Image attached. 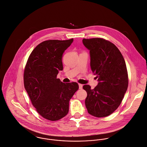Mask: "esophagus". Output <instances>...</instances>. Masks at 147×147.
<instances>
[{
    "label": "esophagus",
    "instance_id": "obj_1",
    "mask_svg": "<svg viewBox=\"0 0 147 147\" xmlns=\"http://www.w3.org/2000/svg\"><path fill=\"white\" fill-rule=\"evenodd\" d=\"M78 85H79V88H80V89L82 88V87H83V85H82V84H78Z\"/></svg>",
    "mask_w": 147,
    "mask_h": 147
}]
</instances>
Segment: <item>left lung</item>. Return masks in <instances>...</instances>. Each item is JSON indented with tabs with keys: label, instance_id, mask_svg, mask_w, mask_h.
<instances>
[{
	"label": "left lung",
	"instance_id": "1",
	"mask_svg": "<svg viewBox=\"0 0 147 147\" xmlns=\"http://www.w3.org/2000/svg\"><path fill=\"white\" fill-rule=\"evenodd\" d=\"M90 50V66L98 78V85L91 89L85 85V105L88 114L97 117L113 114L120 106L128 88L126 64L121 52L111 42L102 38H84Z\"/></svg>",
	"mask_w": 147,
	"mask_h": 147
}]
</instances>
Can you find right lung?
I'll return each instance as SVG.
<instances>
[{"instance_id":"add662e5","label":"right lung","mask_w":147,"mask_h":147,"mask_svg":"<svg viewBox=\"0 0 147 147\" xmlns=\"http://www.w3.org/2000/svg\"><path fill=\"white\" fill-rule=\"evenodd\" d=\"M73 38L49 40L31 52L24 71V85L32 105L42 117L56 121L69 112V103L78 90L77 82L65 84L57 78L62 70V54Z\"/></svg>"}]
</instances>
